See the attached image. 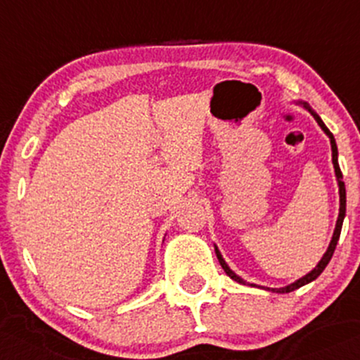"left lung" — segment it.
Returning a JSON list of instances; mask_svg holds the SVG:
<instances>
[{
    "label": "left lung",
    "instance_id": "8db88e82",
    "mask_svg": "<svg viewBox=\"0 0 360 360\" xmlns=\"http://www.w3.org/2000/svg\"><path fill=\"white\" fill-rule=\"evenodd\" d=\"M304 107L307 108V110H309L310 113H312V115H314V119H316V120H317V124H319V126H321V129H323L324 132H326V134H328V138H330V141H331V151H333V167H335L336 179H338V191H340V214H338V221H336V228H335V233H333V238H331V243H330V247H328L326 253H324V255H323V259L319 260V264H317V266L314 267V269L310 271L309 274H305L304 278H300V279H298V281H295V283H291V285L285 286V288H271V291H274V293H290V291H293V290L300 288V286H304V285H307V283L314 281V279H316L317 276L321 274V272H323L324 269H326V266H328V264H330V260H331L333 253H335L336 243H338V240H340V233H342L343 219H345V209H347V193H345V183H343V181H342V170H340V165H338V148H336V141H335V138H333L331 131L328 129L326 126H324V122H323V120H321V117L317 115V113L314 112L312 108H310L307 103H304ZM215 255H217L219 262H221L222 269H224L226 274H228L231 279H234V281H238V283H241V285H245V281H243V279H241L240 276H236V274H234L233 271L229 269V266H228V264H226V260L222 259L221 252H219L217 247H215ZM252 286H253V285H252Z\"/></svg>",
    "mask_w": 360,
    "mask_h": 360
}]
</instances>
